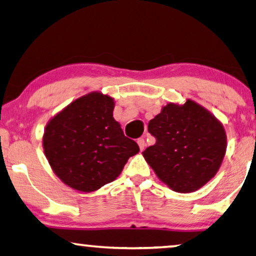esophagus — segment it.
Segmentation results:
<instances>
[{
  "instance_id": "esophagus-1",
  "label": "esophagus",
  "mask_w": 256,
  "mask_h": 256,
  "mask_svg": "<svg viewBox=\"0 0 256 256\" xmlns=\"http://www.w3.org/2000/svg\"><path fill=\"white\" fill-rule=\"evenodd\" d=\"M136 142H138V144H139L140 150H144V147H146V141H144V138H140V139H138V141H136Z\"/></svg>"
}]
</instances>
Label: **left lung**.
I'll list each match as a JSON object with an SVG mask.
<instances>
[{
  "instance_id": "1",
  "label": "left lung",
  "mask_w": 256,
  "mask_h": 256,
  "mask_svg": "<svg viewBox=\"0 0 256 256\" xmlns=\"http://www.w3.org/2000/svg\"><path fill=\"white\" fill-rule=\"evenodd\" d=\"M156 144L142 152L160 180L178 193L196 192L215 177L226 152V132L208 109L188 98L169 102L148 123Z\"/></svg>"
}]
</instances>
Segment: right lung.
I'll list each match as a JSON object with an SVG mask.
<instances>
[{
    "label": "right lung",
    "instance_id": "add662e5",
    "mask_svg": "<svg viewBox=\"0 0 256 256\" xmlns=\"http://www.w3.org/2000/svg\"><path fill=\"white\" fill-rule=\"evenodd\" d=\"M114 98L101 92L82 95L52 117L46 125L42 146L52 171L78 192L98 190L120 176L136 141L124 136L114 118Z\"/></svg>",
    "mask_w": 256,
    "mask_h": 256
}]
</instances>
